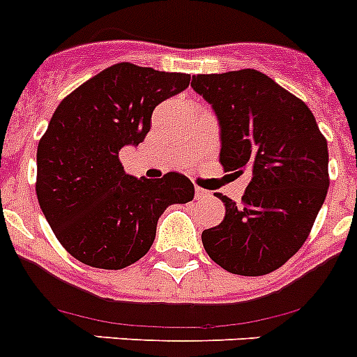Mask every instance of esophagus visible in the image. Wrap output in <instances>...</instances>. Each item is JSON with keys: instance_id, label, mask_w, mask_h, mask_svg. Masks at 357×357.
<instances>
[{"instance_id": "esophagus-1", "label": "esophagus", "mask_w": 357, "mask_h": 357, "mask_svg": "<svg viewBox=\"0 0 357 357\" xmlns=\"http://www.w3.org/2000/svg\"><path fill=\"white\" fill-rule=\"evenodd\" d=\"M195 198H197V200L209 198V191H206V189H202V188H195Z\"/></svg>"}]
</instances>
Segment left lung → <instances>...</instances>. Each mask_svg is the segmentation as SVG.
<instances>
[{
	"instance_id": "1",
	"label": "left lung",
	"mask_w": 357,
	"mask_h": 357,
	"mask_svg": "<svg viewBox=\"0 0 357 357\" xmlns=\"http://www.w3.org/2000/svg\"><path fill=\"white\" fill-rule=\"evenodd\" d=\"M193 89L222 128L220 162L250 182L225 204L220 225L202 232L216 264L236 275L275 272L301 250L329 189V151L309 107L255 69L198 75Z\"/></svg>"
}]
</instances>
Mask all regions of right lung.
Instances as JSON below:
<instances>
[{"instance_id": "add662e5", "label": "right lung", "mask_w": 357, "mask_h": 357, "mask_svg": "<svg viewBox=\"0 0 357 357\" xmlns=\"http://www.w3.org/2000/svg\"><path fill=\"white\" fill-rule=\"evenodd\" d=\"M191 75L119 62L64 98L37 146V200L53 234L80 263L121 270L155 239L159 216L195 197L182 173H125L119 151L143 143L151 112L188 89Z\"/></svg>"}]
</instances>
